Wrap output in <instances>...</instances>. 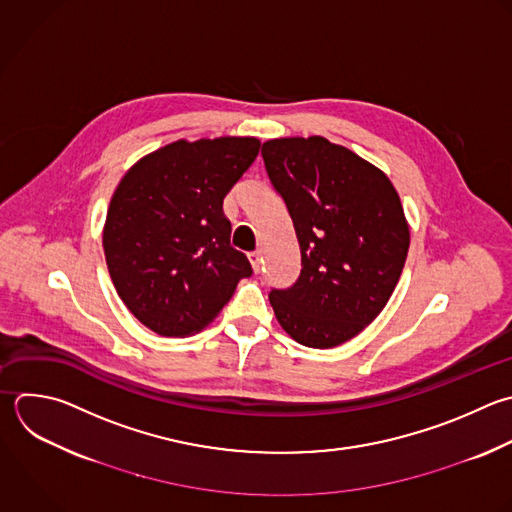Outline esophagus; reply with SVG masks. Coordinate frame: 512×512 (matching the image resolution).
<instances>
[{"instance_id": "1", "label": "esophagus", "mask_w": 512, "mask_h": 512, "mask_svg": "<svg viewBox=\"0 0 512 512\" xmlns=\"http://www.w3.org/2000/svg\"><path fill=\"white\" fill-rule=\"evenodd\" d=\"M248 258H250V264H252L254 272H260V268H262V254L260 252H250Z\"/></svg>"}]
</instances>
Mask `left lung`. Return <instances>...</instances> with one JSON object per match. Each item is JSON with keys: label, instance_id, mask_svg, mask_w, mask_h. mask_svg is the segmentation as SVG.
Here are the masks:
<instances>
[{"label": "left lung", "instance_id": "8db88e82", "mask_svg": "<svg viewBox=\"0 0 512 512\" xmlns=\"http://www.w3.org/2000/svg\"><path fill=\"white\" fill-rule=\"evenodd\" d=\"M274 190L286 202L302 270L272 290L280 326L310 348H334L362 332L386 306L402 274L410 232L382 170L322 136L262 146Z\"/></svg>", "mask_w": 512, "mask_h": 512}]
</instances>
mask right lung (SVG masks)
I'll return each instance as SVG.
<instances>
[{
	"instance_id": "right-lung-1",
	"label": "right lung",
	"mask_w": 512,
	"mask_h": 512,
	"mask_svg": "<svg viewBox=\"0 0 512 512\" xmlns=\"http://www.w3.org/2000/svg\"><path fill=\"white\" fill-rule=\"evenodd\" d=\"M260 152L256 138L178 140L136 162L104 226L106 264L128 310L160 336L208 326L252 266L222 204Z\"/></svg>"
}]
</instances>
